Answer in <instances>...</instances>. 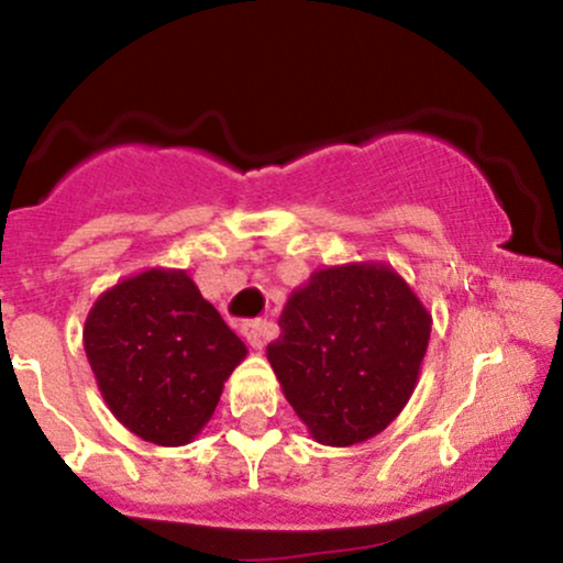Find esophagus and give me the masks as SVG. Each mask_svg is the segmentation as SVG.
Returning a JSON list of instances; mask_svg holds the SVG:
<instances>
[{"label": "esophagus", "mask_w": 563, "mask_h": 563, "mask_svg": "<svg viewBox=\"0 0 563 563\" xmlns=\"http://www.w3.org/2000/svg\"><path fill=\"white\" fill-rule=\"evenodd\" d=\"M243 335L254 349L264 346V335H267V320H245Z\"/></svg>", "instance_id": "1"}]
</instances>
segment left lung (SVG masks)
Returning <instances> with one entry per match:
<instances>
[{
  "mask_svg": "<svg viewBox=\"0 0 563 563\" xmlns=\"http://www.w3.org/2000/svg\"><path fill=\"white\" fill-rule=\"evenodd\" d=\"M431 314L384 264L320 269L290 296L267 360L322 444L384 431L416 389Z\"/></svg>",
  "mask_w": 563,
  "mask_h": 563,
  "instance_id": "obj_1",
  "label": "left lung"
}]
</instances>
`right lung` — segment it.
Wrapping results in <instances>:
<instances>
[{"mask_svg":"<svg viewBox=\"0 0 563 563\" xmlns=\"http://www.w3.org/2000/svg\"><path fill=\"white\" fill-rule=\"evenodd\" d=\"M97 386L129 431L185 444L203 429L245 344L185 273L147 269L102 294L84 325Z\"/></svg>","mask_w":563,"mask_h":563,"instance_id":"right-lung-1","label":"right lung"}]
</instances>
